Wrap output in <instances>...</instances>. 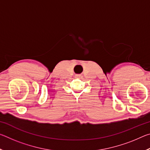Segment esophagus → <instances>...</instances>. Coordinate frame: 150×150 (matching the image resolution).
<instances>
[{
  "label": "esophagus",
  "instance_id": "obj_1",
  "mask_svg": "<svg viewBox=\"0 0 150 150\" xmlns=\"http://www.w3.org/2000/svg\"><path fill=\"white\" fill-rule=\"evenodd\" d=\"M81 77V75H75V77L76 78H79V77Z\"/></svg>",
  "mask_w": 150,
  "mask_h": 150
}]
</instances>
